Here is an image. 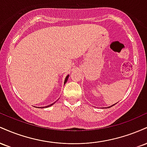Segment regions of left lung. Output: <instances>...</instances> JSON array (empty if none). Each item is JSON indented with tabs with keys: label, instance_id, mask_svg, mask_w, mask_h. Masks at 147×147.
Returning <instances> with one entry per match:
<instances>
[{
	"label": "left lung",
	"instance_id": "obj_1",
	"mask_svg": "<svg viewBox=\"0 0 147 147\" xmlns=\"http://www.w3.org/2000/svg\"><path fill=\"white\" fill-rule=\"evenodd\" d=\"M113 105H115V104H113ZM113 105H112V106H113ZM111 106H110V107H111Z\"/></svg>",
	"mask_w": 147,
	"mask_h": 147
}]
</instances>
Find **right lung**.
<instances>
[{"mask_svg": "<svg viewBox=\"0 0 147 147\" xmlns=\"http://www.w3.org/2000/svg\"><path fill=\"white\" fill-rule=\"evenodd\" d=\"M68 77H69V75H68V76H66V77H65V81H64V84H65V83H66V82H67V81H68ZM55 103H53V104H50V105H48V106H45V108H48V107H49V106H51L52 105H53V104H55Z\"/></svg>", "mask_w": 147, "mask_h": 147, "instance_id": "1", "label": "right lung"}]
</instances>
